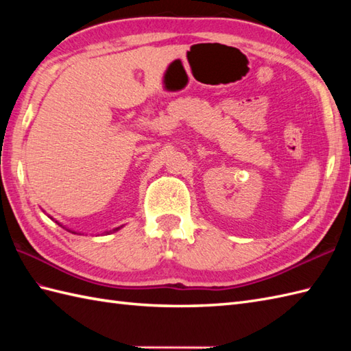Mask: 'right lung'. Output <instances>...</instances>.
Segmentation results:
<instances>
[{
  "label": "right lung",
  "mask_w": 351,
  "mask_h": 351,
  "mask_svg": "<svg viewBox=\"0 0 351 351\" xmlns=\"http://www.w3.org/2000/svg\"><path fill=\"white\" fill-rule=\"evenodd\" d=\"M117 229H119V228H116V230H117Z\"/></svg>",
  "instance_id": "1"
}]
</instances>
